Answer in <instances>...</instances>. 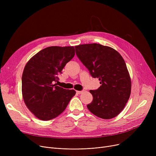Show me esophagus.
<instances>
[{
	"label": "esophagus",
	"instance_id": "obj_1",
	"mask_svg": "<svg viewBox=\"0 0 156 156\" xmlns=\"http://www.w3.org/2000/svg\"><path fill=\"white\" fill-rule=\"evenodd\" d=\"M83 92V91H76V94H81Z\"/></svg>",
	"mask_w": 156,
	"mask_h": 156
}]
</instances>
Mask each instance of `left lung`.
<instances>
[{"label": "left lung", "instance_id": "left-lung-1", "mask_svg": "<svg viewBox=\"0 0 156 156\" xmlns=\"http://www.w3.org/2000/svg\"><path fill=\"white\" fill-rule=\"evenodd\" d=\"M76 54L101 87L90 90L93 101L87 108L96 116L109 119L117 116L125 107L132 90V81L121 54L108 46L98 44L75 46Z\"/></svg>", "mask_w": 156, "mask_h": 156}]
</instances>
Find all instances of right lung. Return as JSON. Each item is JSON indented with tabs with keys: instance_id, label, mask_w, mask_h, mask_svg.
Wrapping results in <instances>:
<instances>
[{
	"instance_id": "add662e5",
	"label": "right lung",
	"mask_w": 156,
	"mask_h": 156,
	"mask_svg": "<svg viewBox=\"0 0 156 156\" xmlns=\"http://www.w3.org/2000/svg\"><path fill=\"white\" fill-rule=\"evenodd\" d=\"M75 54L73 46L48 47L27 63L22 75V95L28 109L38 119L48 121L57 117L75 95L74 90L54 83Z\"/></svg>"
}]
</instances>
